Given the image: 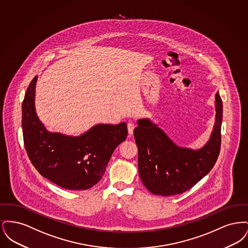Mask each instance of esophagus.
<instances>
[{
    "label": "esophagus",
    "mask_w": 248,
    "mask_h": 248,
    "mask_svg": "<svg viewBox=\"0 0 248 248\" xmlns=\"http://www.w3.org/2000/svg\"><path fill=\"white\" fill-rule=\"evenodd\" d=\"M135 127H136V125H135V124H134V123L130 122V123L127 124V129H128V133H129V135H132V134H133Z\"/></svg>",
    "instance_id": "obj_1"
}]
</instances>
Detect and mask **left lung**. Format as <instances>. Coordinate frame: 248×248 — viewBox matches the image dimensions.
<instances>
[{
  "mask_svg": "<svg viewBox=\"0 0 248 248\" xmlns=\"http://www.w3.org/2000/svg\"><path fill=\"white\" fill-rule=\"evenodd\" d=\"M222 111L217 92L212 135L198 151L177 147L148 119L138 121L134 137L139 149V173L146 189L162 196L180 194L210 172L220 152Z\"/></svg>",
  "mask_w": 248,
  "mask_h": 248,
  "instance_id": "left-lung-1",
  "label": "left lung"
}]
</instances>
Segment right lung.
Returning <instances> with one entry per match:
<instances>
[{
    "instance_id": "obj_1",
    "label": "right lung",
    "mask_w": 248,
    "mask_h": 248,
    "mask_svg": "<svg viewBox=\"0 0 248 248\" xmlns=\"http://www.w3.org/2000/svg\"><path fill=\"white\" fill-rule=\"evenodd\" d=\"M37 76L22 103V130L27 154L36 170L59 187L90 189L103 177L116 147L128 134L125 123L96 124L80 137L50 133L37 117L34 94Z\"/></svg>"
}]
</instances>
